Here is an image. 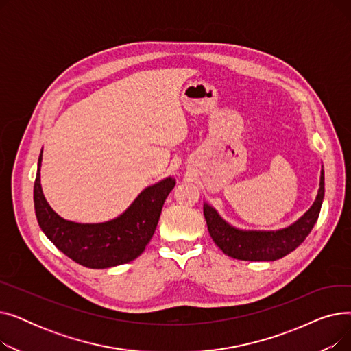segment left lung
Masks as SVG:
<instances>
[{
	"label": "left lung",
	"instance_id": "8db88e82",
	"mask_svg": "<svg viewBox=\"0 0 351 351\" xmlns=\"http://www.w3.org/2000/svg\"><path fill=\"white\" fill-rule=\"evenodd\" d=\"M324 197V171L320 175V188L315 204L293 225L280 230H241L230 226L219 213L204 205V215L210 237L225 254L239 261L273 262L300 246L316 225Z\"/></svg>",
	"mask_w": 351,
	"mask_h": 351
}]
</instances>
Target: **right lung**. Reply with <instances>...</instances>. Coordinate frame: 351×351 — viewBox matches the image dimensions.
Segmentation results:
<instances>
[{
	"mask_svg": "<svg viewBox=\"0 0 351 351\" xmlns=\"http://www.w3.org/2000/svg\"><path fill=\"white\" fill-rule=\"evenodd\" d=\"M43 155L34 183V208L41 230L69 259L89 269H106L131 262L152 239L166 197L175 188L166 178L146 188L121 216L105 223H75L55 213L44 197L40 180Z\"/></svg>",
	"mask_w": 351,
	"mask_h": 351,
	"instance_id": "right-lung-1",
	"label": "right lung"
}]
</instances>
